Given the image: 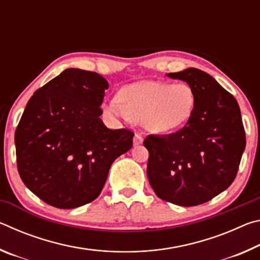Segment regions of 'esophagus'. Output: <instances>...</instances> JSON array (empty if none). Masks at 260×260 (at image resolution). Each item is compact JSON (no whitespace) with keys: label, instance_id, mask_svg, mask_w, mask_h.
<instances>
[{"label":"esophagus","instance_id":"1","mask_svg":"<svg viewBox=\"0 0 260 260\" xmlns=\"http://www.w3.org/2000/svg\"><path fill=\"white\" fill-rule=\"evenodd\" d=\"M134 146H140V144L143 143V136L141 134H135L133 139Z\"/></svg>","mask_w":260,"mask_h":260}]
</instances>
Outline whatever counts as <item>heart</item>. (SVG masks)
<instances>
[{
  "mask_svg": "<svg viewBox=\"0 0 260 260\" xmlns=\"http://www.w3.org/2000/svg\"><path fill=\"white\" fill-rule=\"evenodd\" d=\"M197 98L187 82L143 81L122 87L117 101L103 105L117 118L128 117L151 133H173L183 128L193 116Z\"/></svg>",
  "mask_w": 260,
  "mask_h": 260,
  "instance_id": "1",
  "label": "heart"
}]
</instances>
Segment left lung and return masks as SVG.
<instances>
[{
	"label": "left lung",
	"mask_w": 260,
	"mask_h": 260,
	"mask_svg": "<svg viewBox=\"0 0 260 260\" xmlns=\"http://www.w3.org/2000/svg\"><path fill=\"white\" fill-rule=\"evenodd\" d=\"M169 78L190 85L197 103L188 124L169 135H149L147 174L159 199L181 206L203 204L231 186L245 149L240 107L215 79L189 68Z\"/></svg>",
	"instance_id": "8db88e82"
}]
</instances>
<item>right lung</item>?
<instances>
[{
	"mask_svg": "<svg viewBox=\"0 0 260 260\" xmlns=\"http://www.w3.org/2000/svg\"><path fill=\"white\" fill-rule=\"evenodd\" d=\"M109 83L95 72L67 69L35 91L15 133L17 167L34 195L58 209L90 203L134 133L110 129L100 116Z\"/></svg>",
	"mask_w": 260,
	"mask_h": 260,
	"instance_id": "1",
	"label": "right lung"
}]
</instances>
